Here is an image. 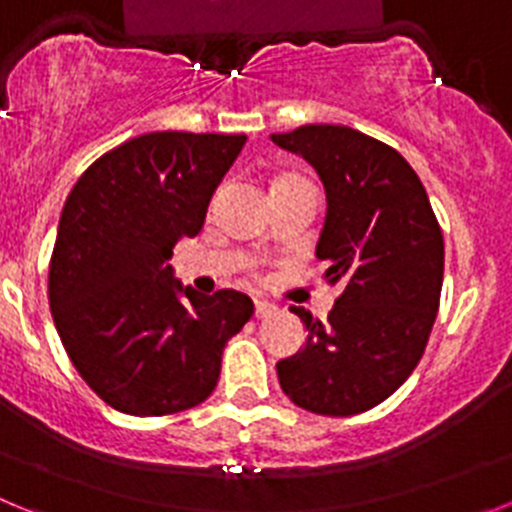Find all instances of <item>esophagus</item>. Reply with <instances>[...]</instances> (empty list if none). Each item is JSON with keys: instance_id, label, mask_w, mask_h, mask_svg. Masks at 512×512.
<instances>
[{"instance_id": "34e87169", "label": "esophagus", "mask_w": 512, "mask_h": 512, "mask_svg": "<svg viewBox=\"0 0 512 512\" xmlns=\"http://www.w3.org/2000/svg\"><path fill=\"white\" fill-rule=\"evenodd\" d=\"M277 312V305H271L266 300H256V318H271Z\"/></svg>"}]
</instances>
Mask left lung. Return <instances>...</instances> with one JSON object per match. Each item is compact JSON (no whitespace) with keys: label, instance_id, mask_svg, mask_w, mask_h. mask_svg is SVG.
<instances>
[{"label":"left lung","instance_id":"8db88e82","mask_svg":"<svg viewBox=\"0 0 512 512\" xmlns=\"http://www.w3.org/2000/svg\"><path fill=\"white\" fill-rule=\"evenodd\" d=\"M318 171L328 212L315 256L341 295L320 323L292 307L307 343L277 364L284 395L318 415L372 410L413 374L443 284V235L423 182L387 143L346 125L271 135Z\"/></svg>","mask_w":512,"mask_h":512}]
</instances>
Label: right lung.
<instances>
[{
    "label": "right lung",
    "mask_w": 512,
    "mask_h": 512,
    "mask_svg": "<svg viewBox=\"0 0 512 512\" xmlns=\"http://www.w3.org/2000/svg\"><path fill=\"white\" fill-rule=\"evenodd\" d=\"M246 135L146 133L79 176L48 271L53 323L81 379L120 413L153 418L205 402L228 338L251 320L235 289L200 295L169 259L205 225Z\"/></svg>",
    "instance_id": "add662e5"
}]
</instances>
